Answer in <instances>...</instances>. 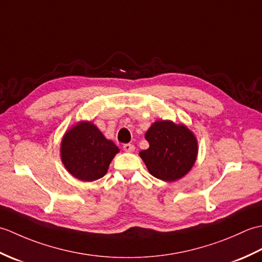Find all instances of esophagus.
<instances>
[{
    "label": "esophagus",
    "instance_id": "esophagus-1",
    "mask_svg": "<svg viewBox=\"0 0 262 262\" xmlns=\"http://www.w3.org/2000/svg\"><path fill=\"white\" fill-rule=\"evenodd\" d=\"M122 148L125 149L126 152H134L135 151V146L133 145V144H124V145H122Z\"/></svg>",
    "mask_w": 262,
    "mask_h": 262
}]
</instances>
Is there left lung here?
<instances>
[{"mask_svg": "<svg viewBox=\"0 0 262 262\" xmlns=\"http://www.w3.org/2000/svg\"><path fill=\"white\" fill-rule=\"evenodd\" d=\"M149 147L140 152L149 173L163 181H176L187 174L196 162L198 143L185 125L158 120L148 128Z\"/></svg>", "mask_w": 262, "mask_h": 262, "instance_id": "obj_1", "label": "left lung"}]
</instances>
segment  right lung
<instances>
[{
  "mask_svg": "<svg viewBox=\"0 0 262 262\" xmlns=\"http://www.w3.org/2000/svg\"><path fill=\"white\" fill-rule=\"evenodd\" d=\"M119 148L91 121H80L65 133L60 159L70 173L82 181H94L107 173Z\"/></svg>",
  "mask_w": 262,
  "mask_h": 262,
  "instance_id": "1",
  "label": "right lung"
}]
</instances>
